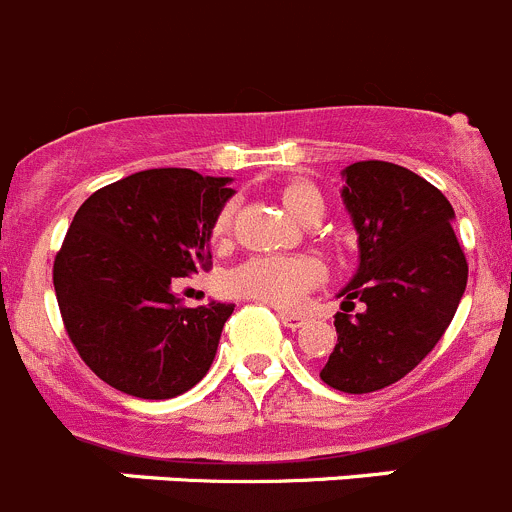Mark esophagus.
Instances as JSON below:
<instances>
[{"mask_svg":"<svg viewBox=\"0 0 512 512\" xmlns=\"http://www.w3.org/2000/svg\"><path fill=\"white\" fill-rule=\"evenodd\" d=\"M279 320L284 322V327H289V330H299V327H304L309 322L304 314L297 312H279Z\"/></svg>","mask_w":512,"mask_h":512,"instance_id":"34e87169","label":"esophagus"}]
</instances>
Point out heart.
I'll use <instances>...</instances> for the list:
<instances>
[{"label": "heart", "mask_w": 512, "mask_h": 512, "mask_svg": "<svg viewBox=\"0 0 512 512\" xmlns=\"http://www.w3.org/2000/svg\"><path fill=\"white\" fill-rule=\"evenodd\" d=\"M281 203L299 220L325 208L320 190L309 182H287L281 187ZM236 205L225 203L213 220V238H223L231 228ZM325 276L320 261L307 256H253L228 274L225 284L233 294L246 299L274 304L281 309H292L312 292Z\"/></svg>", "instance_id": "1"}]
</instances>
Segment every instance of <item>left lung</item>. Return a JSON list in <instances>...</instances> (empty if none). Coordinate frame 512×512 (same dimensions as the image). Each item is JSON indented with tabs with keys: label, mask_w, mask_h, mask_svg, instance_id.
I'll list each match as a JSON object with an SVG mask.
<instances>
[{
	"label": "left lung",
	"mask_w": 512,
	"mask_h": 512,
	"mask_svg": "<svg viewBox=\"0 0 512 512\" xmlns=\"http://www.w3.org/2000/svg\"><path fill=\"white\" fill-rule=\"evenodd\" d=\"M342 177L360 264L337 294V345L320 378L370 393L401 381L442 340L467 287V259L452 205L424 177L381 159L350 164ZM355 301L364 312L350 315Z\"/></svg>",
	"instance_id": "left-lung-1"
}]
</instances>
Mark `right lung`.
Returning a JSON list of instances; mask_svg holds the SVG:
<instances>
[{
	"instance_id": "obj_1",
	"label": "right lung",
	"mask_w": 512,
	"mask_h": 512,
	"mask_svg": "<svg viewBox=\"0 0 512 512\" xmlns=\"http://www.w3.org/2000/svg\"><path fill=\"white\" fill-rule=\"evenodd\" d=\"M228 177L144 170L101 187L78 208L53 264L63 325L83 363L111 388L162 401L213 365L233 304L185 307L180 276L208 271L210 231Z\"/></svg>"
}]
</instances>
